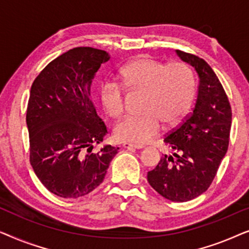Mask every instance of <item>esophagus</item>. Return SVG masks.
Returning <instances> with one entry per match:
<instances>
[{
  "instance_id": "1",
  "label": "esophagus",
  "mask_w": 249,
  "mask_h": 249,
  "mask_svg": "<svg viewBox=\"0 0 249 249\" xmlns=\"http://www.w3.org/2000/svg\"><path fill=\"white\" fill-rule=\"evenodd\" d=\"M124 148L127 149H142L144 148V146L142 145H139V144H131V142H124Z\"/></svg>"
}]
</instances>
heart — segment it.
Returning <instances> with one entry per match:
<instances>
[{"label": "heart", "mask_w": 249, "mask_h": 249, "mask_svg": "<svg viewBox=\"0 0 249 249\" xmlns=\"http://www.w3.org/2000/svg\"><path fill=\"white\" fill-rule=\"evenodd\" d=\"M121 83L125 88L142 90L141 114L127 115L115 125V137L122 142L145 144L160 134L162 120L176 124L185 117L195 94V80L186 64H164L151 56L138 57L122 68ZM101 101L107 113L118 118L124 113L122 87L105 83Z\"/></svg>", "instance_id": "b5f03b06"}]
</instances>
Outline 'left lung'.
<instances>
[{
	"instance_id": "8db88e82",
	"label": "left lung",
	"mask_w": 249,
	"mask_h": 249,
	"mask_svg": "<svg viewBox=\"0 0 249 249\" xmlns=\"http://www.w3.org/2000/svg\"><path fill=\"white\" fill-rule=\"evenodd\" d=\"M198 76L192 114L164 138L172 153L147 173L148 183L172 202H187L206 192L229 145L231 107L219 78L200 57L176 50Z\"/></svg>"
}]
</instances>
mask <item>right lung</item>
Masks as SVG:
<instances>
[{"label": "right lung", "instance_id": "right-lung-1", "mask_svg": "<svg viewBox=\"0 0 249 249\" xmlns=\"http://www.w3.org/2000/svg\"><path fill=\"white\" fill-rule=\"evenodd\" d=\"M110 54L76 47L44 68L32 85L26 122L30 164L40 182L62 198L85 196L103 182L119 147L103 142L107 125L91 100V83Z\"/></svg>", "mask_w": 249, "mask_h": 249}]
</instances>
